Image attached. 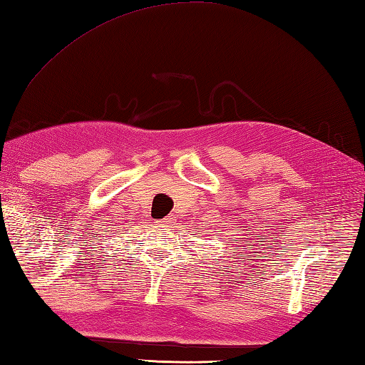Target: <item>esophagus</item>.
I'll use <instances>...</instances> for the list:
<instances>
[{"label": "esophagus", "instance_id": "34e87169", "mask_svg": "<svg viewBox=\"0 0 365 365\" xmlns=\"http://www.w3.org/2000/svg\"><path fill=\"white\" fill-rule=\"evenodd\" d=\"M161 223H163V225H165V223H169V218H163V220H161Z\"/></svg>", "mask_w": 365, "mask_h": 365}]
</instances>
